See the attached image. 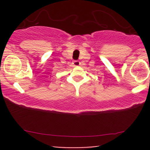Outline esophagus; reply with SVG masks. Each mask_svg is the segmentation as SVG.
I'll list each match as a JSON object with an SVG mask.
<instances>
[{
	"label": "esophagus",
	"instance_id": "obj_1",
	"mask_svg": "<svg viewBox=\"0 0 150 150\" xmlns=\"http://www.w3.org/2000/svg\"><path fill=\"white\" fill-rule=\"evenodd\" d=\"M73 64L74 65V66H78V65H80V63L78 61H73Z\"/></svg>",
	"mask_w": 150,
	"mask_h": 150
}]
</instances>
